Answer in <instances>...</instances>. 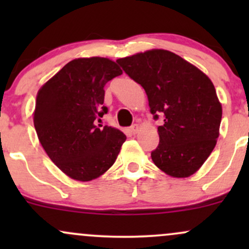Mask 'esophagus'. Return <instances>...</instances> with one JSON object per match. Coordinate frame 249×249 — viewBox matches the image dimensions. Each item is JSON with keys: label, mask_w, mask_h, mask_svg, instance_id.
Wrapping results in <instances>:
<instances>
[{"label": "esophagus", "mask_w": 249, "mask_h": 249, "mask_svg": "<svg viewBox=\"0 0 249 249\" xmlns=\"http://www.w3.org/2000/svg\"><path fill=\"white\" fill-rule=\"evenodd\" d=\"M130 130H131V133H133V134L138 133V131H139V125H138V124H133L132 126L130 127Z\"/></svg>", "instance_id": "1"}]
</instances>
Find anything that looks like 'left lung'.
Listing matches in <instances>:
<instances>
[{"label":"left lung","mask_w":249,"mask_h":249,"mask_svg":"<svg viewBox=\"0 0 249 249\" xmlns=\"http://www.w3.org/2000/svg\"><path fill=\"white\" fill-rule=\"evenodd\" d=\"M125 73L144 88L159 145L151 152L157 167L186 178L201 167L215 147L222 108L211 79L167 50L154 49L117 59Z\"/></svg>","instance_id":"left-lung-1"}]
</instances>
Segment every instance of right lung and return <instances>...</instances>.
Instances as JSON below:
<instances>
[{"instance_id":"right-lung-1","label":"right lung","mask_w":249,"mask_h":249,"mask_svg":"<svg viewBox=\"0 0 249 249\" xmlns=\"http://www.w3.org/2000/svg\"><path fill=\"white\" fill-rule=\"evenodd\" d=\"M122 72L108 58H77L37 93L34 125L39 142L70 178L96 179L116 161L126 136L107 125L97 126V122L107 113L105 84Z\"/></svg>"}]
</instances>
